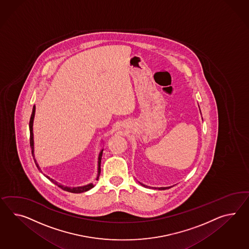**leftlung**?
Listing matches in <instances>:
<instances>
[{"label": "left lung", "mask_w": 249, "mask_h": 249, "mask_svg": "<svg viewBox=\"0 0 249 249\" xmlns=\"http://www.w3.org/2000/svg\"><path fill=\"white\" fill-rule=\"evenodd\" d=\"M142 185H143V184H142ZM144 186H145V185H144ZM160 189V190H164V189H166V188H159Z\"/></svg>", "instance_id": "left-lung-1"}]
</instances>
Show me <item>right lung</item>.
<instances>
[{
  "mask_svg": "<svg viewBox=\"0 0 249 249\" xmlns=\"http://www.w3.org/2000/svg\"><path fill=\"white\" fill-rule=\"evenodd\" d=\"M35 109H36V107H35V106H33V109H32V113H31V120H30V134H31V136H30V144H31V153H32V157L34 158L35 164H36L37 169L40 170L39 166H38V164H36V159H35V157H34V141H33V128H32V127H33V120H34V115H35ZM102 156H103V150H102L101 153H100V155H99V158H98V176L97 178H96V180L99 179V176H100V174H101V160H102ZM40 172H41V171H40ZM46 176L49 180H50L51 182H53V183H55V185H57L59 188L62 189V190H64V191L69 192V193H73V194H81V193L86 192V191H88V190H90V189L95 186V184H94V183H90V184H87V185H85V186H82V187H74V188H71V187L64 186V185H62L60 183L55 182V180L51 179V178L49 177V176Z\"/></svg>",
  "mask_w": 249,
  "mask_h": 249,
  "instance_id": "right-lung-1",
  "label": "right lung"
}]
</instances>
